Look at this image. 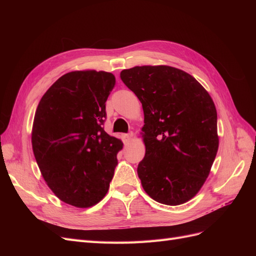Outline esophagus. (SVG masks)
<instances>
[{"label": "esophagus", "instance_id": "obj_1", "mask_svg": "<svg viewBox=\"0 0 256 256\" xmlns=\"http://www.w3.org/2000/svg\"><path fill=\"white\" fill-rule=\"evenodd\" d=\"M132 136H134V134H122V141H124V143L125 144H128L131 140H132Z\"/></svg>", "mask_w": 256, "mask_h": 256}]
</instances>
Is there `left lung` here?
Returning a JSON list of instances; mask_svg holds the SVG:
<instances>
[{
  "label": "left lung",
  "mask_w": 256,
  "mask_h": 256,
  "mask_svg": "<svg viewBox=\"0 0 256 256\" xmlns=\"http://www.w3.org/2000/svg\"><path fill=\"white\" fill-rule=\"evenodd\" d=\"M120 79L144 111L142 187L158 203L188 202L202 188L219 147L216 110L192 76L171 66L124 69Z\"/></svg>",
  "instance_id": "obj_1"
}]
</instances>
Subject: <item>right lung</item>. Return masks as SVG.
Returning <instances> with one entry per match:
<instances>
[{
    "label": "right lung",
    "mask_w": 256,
    "mask_h": 256,
    "mask_svg": "<svg viewBox=\"0 0 256 256\" xmlns=\"http://www.w3.org/2000/svg\"><path fill=\"white\" fill-rule=\"evenodd\" d=\"M115 76L72 72L52 84L38 104L32 146L44 180L60 200L79 208L106 194L122 148L104 130L106 102Z\"/></svg>",
    "instance_id": "obj_1"
}]
</instances>
